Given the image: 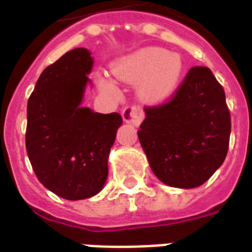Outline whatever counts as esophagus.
<instances>
[{"instance_id": "obj_1", "label": "esophagus", "mask_w": 252, "mask_h": 252, "mask_svg": "<svg viewBox=\"0 0 252 252\" xmlns=\"http://www.w3.org/2000/svg\"><path fill=\"white\" fill-rule=\"evenodd\" d=\"M123 119L126 123L133 124V126H140V123L144 119V112L139 106H126L123 110Z\"/></svg>"}]
</instances>
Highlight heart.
<instances>
[{"label": "heart", "instance_id": "heart-1", "mask_svg": "<svg viewBox=\"0 0 252 252\" xmlns=\"http://www.w3.org/2000/svg\"><path fill=\"white\" fill-rule=\"evenodd\" d=\"M112 71L128 83H139V95L148 102L169 98L180 85L184 72L182 58L159 47H147L126 55L116 63ZM102 86L113 93L115 86L105 81Z\"/></svg>", "mask_w": 252, "mask_h": 252}]
</instances>
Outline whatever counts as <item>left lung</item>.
<instances>
[{"label": "left lung", "instance_id": "obj_1", "mask_svg": "<svg viewBox=\"0 0 252 252\" xmlns=\"http://www.w3.org/2000/svg\"><path fill=\"white\" fill-rule=\"evenodd\" d=\"M137 131L150 167L164 185L193 189L227 157L231 117L221 85L208 67L190 68L167 104L146 108Z\"/></svg>", "mask_w": 252, "mask_h": 252}]
</instances>
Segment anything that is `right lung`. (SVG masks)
Masks as SVG:
<instances>
[{"label":"right lung","instance_id":"1","mask_svg":"<svg viewBox=\"0 0 252 252\" xmlns=\"http://www.w3.org/2000/svg\"><path fill=\"white\" fill-rule=\"evenodd\" d=\"M94 59L74 48L41 72L27 105V153L37 180L64 200L90 198L108 178V159L123 124L119 113L83 106Z\"/></svg>","mask_w":252,"mask_h":252}]
</instances>
